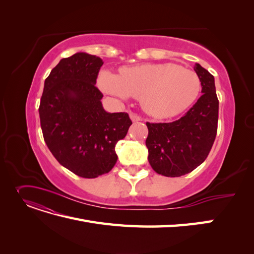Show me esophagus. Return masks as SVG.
Wrapping results in <instances>:
<instances>
[{"instance_id":"1","label":"esophagus","mask_w":254,"mask_h":254,"mask_svg":"<svg viewBox=\"0 0 254 254\" xmlns=\"http://www.w3.org/2000/svg\"><path fill=\"white\" fill-rule=\"evenodd\" d=\"M129 117H130V119H131L132 122H139V121L142 120L141 117H139V115L135 114V113H132V112L129 114Z\"/></svg>"}]
</instances>
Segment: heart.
<instances>
[{
	"label": "heart",
	"instance_id": "heart-1",
	"mask_svg": "<svg viewBox=\"0 0 254 254\" xmlns=\"http://www.w3.org/2000/svg\"><path fill=\"white\" fill-rule=\"evenodd\" d=\"M97 84L104 93L121 101L140 99L151 117H176L195 102L201 81L194 72L176 64H146L125 66L120 75L109 71L98 74Z\"/></svg>",
	"mask_w": 254,
	"mask_h": 254
}]
</instances>
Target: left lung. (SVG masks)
<instances>
[{
	"instance_id": "left-lung-1",
	"label": "left lung",
	"mask_w": 254,
	"mask_h": 254,
	"mask_svg": "<svg viewBox=\"0 0 254 254\" xmlns=\"http://www.w3.org/2000/svg\"><path fill=\"white\" fill-rule=\"evenodd\" d=\"M194 70L203 93L197 103L178 121L146 123L149 164L156 173L166 177L194 171L206 159L216 136L218 98L214 76L199 64Z\"/></svg>"
}]
</instances>
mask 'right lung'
I'll list each match as a JSON object with an SVG mask.
<instances>
[{"label": "right lung", "instance_id": "add662e5", "mask_svg": "<svg viewBox=\"0 0 254 254\" xmlns=\"http://www.w3.org/2000/svg\"><path fill=\"white\" fill-rule=\"evenodd\" d=\"M103 60L87 53L64 58L44 81L39 107L44 141L58 162L83 178L109 173L115 145L132 124L125 112L103 108L96 78Z\"/></svg>", "mask_w": 254, "mask_h": 254}]
</instances>
